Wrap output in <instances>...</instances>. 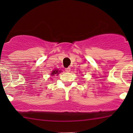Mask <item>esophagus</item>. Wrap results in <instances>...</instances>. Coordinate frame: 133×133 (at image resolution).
Masks as SVG:
<instances>
[{
    "label": "esophagus",
    "mask_w": 133,
    "mask_h": 133,
    "mask_svg": "<svg viewBox=\"0 0 133 133\" xmlns=\"http://www.w3.org/2000/svg\"><path fill=\"white\" fill-rule=\"evenodd\" d=\"M65 71H66V72H69V71H71V68H65Z\"/></svg>",
    "instance_id": "obj_1"
}]
</instances>
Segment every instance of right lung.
Here are the masks:
<instances>
[{
  "label": "right lung",
  "mask_w": 133,
  "mask_h": 133,
  "mask_svg": "<svg viewBox=\"0 0 133 133\" xmlns=\"http://www.w3.org/2000/svg\"><path fill=\"white\" fill-rule=\"evenodd\" d=\"M61 72V71H58V70H54V71H52V72H51V75H58V73H59V72Z\"/></svg>",
  "instance_id": "right-lung-1"
}]
</instances>
